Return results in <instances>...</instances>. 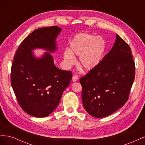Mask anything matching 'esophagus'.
Instances as JSON below:
<instances>
[{
  "label": "esophagus",
  "instance_id": "1",
  "mask_svg": "<svg viewBox=\"0 0 145 145\" xmlns=\"http://www.w3.org/2000/svg\"><path fill=\"white\" fill-rule=\"evenodd\" d=\"M78 79V76H77V75H75V76H73V77H72V80L74 81V82H76V81H77V80Z\"/></svg>",
  "mask_w": 145,
  "mask_h": 145
}]
</instances>
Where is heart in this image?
<instances>
[{"mask_svg":"<svg viewBox=\"0 0 145 145\" xmlns=\"http://www.w3.org/2000/svg\"><path fill=\"white\" fill-rule=\"evenodd\" d=\"M106 47V42L102 37H95L88 33L77 34L70 42L69 49L64 52V62L69 67L75 62L74 56H77L83 69H93L102 61Z\"/></svg>","mask_w":145,"mask_h":145,"instance_id":"b5f03b06","label":"heart"}]
</instances>
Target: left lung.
Masks as SVG:
<instances>
[{
	"instance_id": "obj_1",
	"label": "left lung",
	"mask_w": 145,
	"mask_h": 145,
	"mask_svg": "<svg viewBox=\"0 0 145 145\" xmlns=\"http://www.w3.org/2000/svg\"><path fill=\"white\" fill-rule=\"evenodd\" d=\"M131 53L128 43L117 34L112 49L97 67L80 78L83 105L91 116H109L128 100L135 74Z\"/></svg>"
}]
</instances>
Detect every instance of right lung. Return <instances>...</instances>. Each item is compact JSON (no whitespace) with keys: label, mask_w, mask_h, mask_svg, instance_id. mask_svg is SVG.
Returning <instances> with one entry per match:
<instances>
[{"label":"right lung","mask_w":145,"mask_h":145,"mask_svg":"<svg viewBox=\"0 0 145 145\" xmlns=\"http://www.w3.org/2000/svg\"><path fill=\"white\" fill-rule=\"evenodd\" d=\"M61 30L56 26L34 30L20 43L14 57L11 71L12 89L22 109L33 117L50 115L57 107L72 78L71 71L56 67L50 53L36 59L32 52L36 48L54 52L56 39Z\"/></svg>","instance_id":"add662e5"}]
</instances>
